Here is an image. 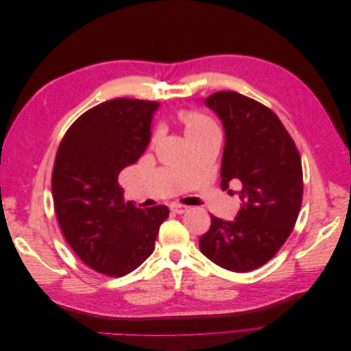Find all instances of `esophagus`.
Masks as SVG:
<instances>
[{
  "label": "esophagus",
  "mask_w": 351,
  "mask_h": 351,
  "mask_svg": "<svg viewBox=\"0 0 351 351\" xmlns=\"http://www.w3.org/2000/svg\"><path fill=\"white\" fill-rule=\"evenodd\" d=\"M169 209H171L174 214H184V212L189 210V206L180 205V204H171V205H169Z\"/></svg>",
  "instance_id": "obj_1"
}]
</instances>
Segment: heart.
<instances>
[{
  "mask_svg": "<svg viewBox=\"0 0 351 351\" xmlns=\"http://www.w3.org/2000/svg\"><path fill=\"white\" fill-rule=\"evenodd\" d=\"M178 120L183 124L187 141H192L195 137L205 134L208 132L217 130V125L209 119V117L196 111H180Z\"/></svg>",
  "mask_w": 351,
  "mask_h": 351,
  "instance_id": "heart-1",
  "label": "heart"
}]
</instances>
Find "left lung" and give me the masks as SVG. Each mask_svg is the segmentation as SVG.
I'll list each match as a JSON object with an SVG mask.
<instances>
[{
	"label": "left lung",
	"instance_id": "1",
	"mask_svg": "<svg viewBox=\"0 0 351 351\" xmlns=\"http://www.w3.org/2000/svg\"><path fill=\"white\" fill-rule=\"evenodd\" d=\"M206 107L224 127L221 189L240 183L232 221L210 217L200 252L218 267L249 272L267 263L289 239L299 217L303 173L299 151L269 108L234 90L210 95Z\"/></svg>",
	"mask_w": 351,
	"mask_h": 351
}]
</instances>
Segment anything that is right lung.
I'll return each mask as SVG.
<instances>
[{
	"label": "right lung",
	"mask_w": 351,
	"mask_h": 351,
	"mask_svg": "<svg viewBox=\"0 0 351 351\" xmlns=\"http://www.w3.org/2000/svg\"><path fill=\"white\" fill-rule=\"evenodd\" d=\"M159 104L111 99L80 115L62 137L52 169V197L62 234L92 269L130 274L151 256L164 205L124 204L119 176L136 164L152 136Z\"/></svg>",
	"instance_id": "right-lung-1"
}]
</instances>
